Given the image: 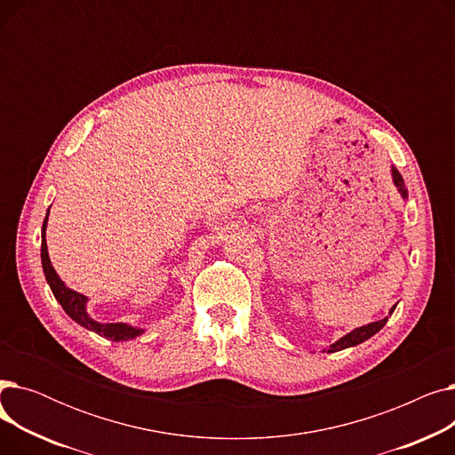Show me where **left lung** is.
<instances>
[{"label": "left lung", "instance_id": "8db88e82", "mask_svg": "<svg viewBox=\"0 0 455 455\" xmlns=\"http://www.w3.org/2000/svg\"><path fill=\"white\" fill-rule=\"evenodd\" d=\"M391 179H393V184H395V188L398 189V194H400V197L403 199V201H408V188H405V184H403V179H402V175L398 173V170L395 165H391ZM395 307H396V304L389 309V315L387 317H384L381 321H374V323H369V324H365V326H360V328H354L352 331H348V333H345L343 338H339L336 343H331L330 347H326L323 352H339V350H345V348H350V347H355V345H360V343H363V341H367V339H371L374 333H378L381 328L386 326V323H387V319L393 315V312H395Z\"/></svg>", "mask_w": 455, "mask_h": 455}]
</instances>
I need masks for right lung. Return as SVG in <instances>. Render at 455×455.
Listing matches in <instances>:
<instances>
[{"mask_svg": "<svg viewBox=\"0 0 455 455\" xmlns=\"http://www.w3.org/2000/svg\"><path fill=\"white\" fill-rule=\"evenodd\" d=\"M47 220H50V208H47L45 220L42 223V251H40V258H42V269L45 275L47 283L55 295V299L59 300V304L62 306L64 312L74 319L77 324H81L83 328L95 331L98 336H103L110 341H129L134 339L138 336H141L146 328H138L132 326L129 323H100L90 317L88 314V297L83 293H77L76 290L68 288V285L60 280V276L57 275L52 259H50V252H47V243H45V228H47Z\"/></svg>", "mask_w": 455, "mask_h": 455, "instance_id": "right-lung-1", "label": "right lung"}]
</instances>
